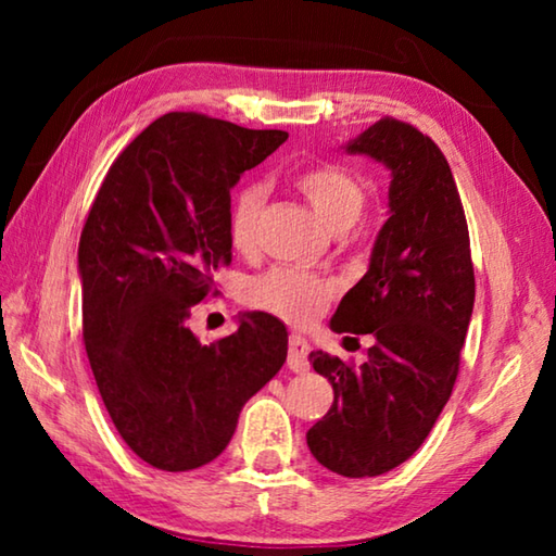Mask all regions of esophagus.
I'll list each match as a JSON object with an SVG mask.
<instances>
[{
    "label": "esophagus",
    "mask_w": 556,
    "mask_h": 556,
    "mask_svg": "<svg viewBox=\"0 0 556 556\" xmlns=\"http://www.w3.org/2000/svg\"><path fill=\"white\" fill-rule=\"evenodd\" d=\"M289 370L306 372L308 370V343L301 336L289 338V355H287Z\"/></svg>",
    "instance_id": "esophagus-1"
}]
</instances>
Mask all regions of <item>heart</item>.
<instances>
[{
	"instance_id": "heart-1",
	"label": "heart",
	"mask_w": 556,
	"mask_h": 556,
	"mask_svg": "<svg viewBox=\"0 0 556 556\" xmlns=\"http://www.w3.org/2000/svg\"><path fill=\"white\" fill-rule=\"evenodd\" d=\"M291 186L312 205L328 230L343 232L361 218L365 188L353 174L336 164H308L291 176ZM267 191L260 181H244L232 193L228 208V235L235 250L252 252L260 240L262 211ZM331 279L296 269H271L244 287V301L291 326H308L321 316L336 296Z\"/></svg>"
}]
</instances>
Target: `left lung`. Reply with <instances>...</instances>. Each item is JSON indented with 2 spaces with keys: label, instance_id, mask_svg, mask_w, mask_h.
<instances>
[{
  "label": "left lung",
  "instance_id": "left-lung-1",
  "mask_svg": "<svg viewBox=\"0 0 556 556\" xmlns=\"http://www.w3.org/2000/svg\"><path fill=\"white\" fill-rule=\"evenodd\" d=\"M392 172L390 218L365 277L341 299L336 333H372L361 368L312 351L333 404L308 429L321 466L345 478L380 476L429 437L454 390L476 299L468 223L451 166L434 139L382 117L348 144Z\"/></svg>",
  "mask_w": 556,
  "mask_h": 556
}]
</instances>
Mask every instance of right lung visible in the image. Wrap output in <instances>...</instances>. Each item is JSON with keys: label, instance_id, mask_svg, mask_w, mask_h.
<instances>
[{"label": "right lung", "instance_id": "right-lung-1", "mask_svg": "<svg viewBox=\"0 0 556 556\" xmlns=\"http://www.w3.org/2000/svg\"><path fill=\"white\" fill-rule=\"evenodd\" d=\"M201 112H168L112 162L80 232L83 343L125 444L149 466L223 454L240 409L287 361V328L252 312L201 345L191 308L228 265L230 188L287 142Z\"/></svg>", "mask_w": 556, "mask_h": 556}]
</instances>
